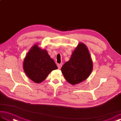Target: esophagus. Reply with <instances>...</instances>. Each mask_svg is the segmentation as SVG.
Returning a JSON list of instances; mask_svg holds the SVG:
<instances>
[{
  "mask_svg": "<svg viewBox=\"0 0 121 121\" xmlns=\"http://www.w3.org/2000/svg\"><path fill=\"white\" fill-rule=\"evenodd\" d=\"M57 66H58V69H61V68L62 67V64H58Z\"/></svg>",
  "mask_w": 121,
  "mask_h": 121,
  "instance_id": "1",
  "label": "esophagus"
}]
</instances>
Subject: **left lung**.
Returning <instances> with one entry per match:
<instances>
[{
  "label": "left lung",
  "mask_w": 121,
  "mask_h": 121,
  "mask_svg": "<svg viewBox=\"0 0 121 121\" xmlns=\"http://www.w3.org/2000/svg\"><path fill=\"white\" fill-rule=\"evenodd\" d=\"M93 62L85 44L79 43L73 51L69 61L61 68L63 76L72 85L85 81L91 75Z\"/></svg>",
  "instance_id": "8db88e82"
}]
</instances>
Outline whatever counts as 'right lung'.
I'll return each instance as SVG.
<instances>
[{"mask_svg":"<svg viewBox=\"0 0 121 121\" xmlns=\"http://www.w3.org/2000/svg\"><path fill=\"white\" fill-rule=\"evenodd\" d=\"M25 74L36 83L45 80L51 71L58 69L55 61L46 49H43L36 43L26 54L23 63Z\"/></svg>","mask_w":121,"mask_h":121,"instance_id":"add662e5","label":"right lung"}]
</instances>
